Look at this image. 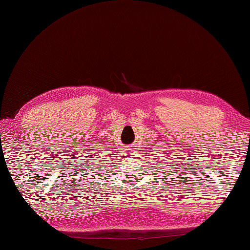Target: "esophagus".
<instances>
[{
    "instance_id": "esophagus-1",
    "label": "esophagus",
    "mask_w": 250,
    "mask_h": 250,
    "mask_svg": "<svg viewBox=\"0 0 250 250\" xmlns=\"http://www.w3.org/2000/svg\"><path fill=\"white\" fill-rule=\"evenodd\" d=\"M135 146H133V145H131V146H126V148H128V153H130V154H128V155H132V153H134V150H135Z\"/></svg>"
}]
</instances>
